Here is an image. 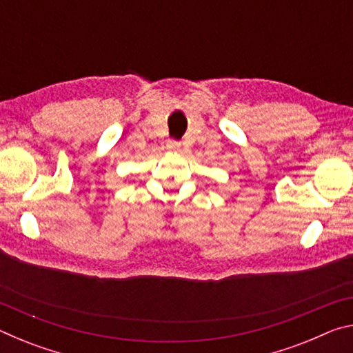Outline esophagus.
<instances>
[{"instance_id": "obj_1", "label": "esophagus", "mask_w": 353, "mask_h": 353, "mask_svg": "<svg viewBox=\"0 0 353 353\" xmlns=\"http://www.w3.org/2000/svg\"><path fill=\"white\" fill-rule=\"evenodd\" d=\"M166 149H168V151H171V152H181L182 151V145L179 141H168L166 143Z\"/></svg>"}]
</instances>
